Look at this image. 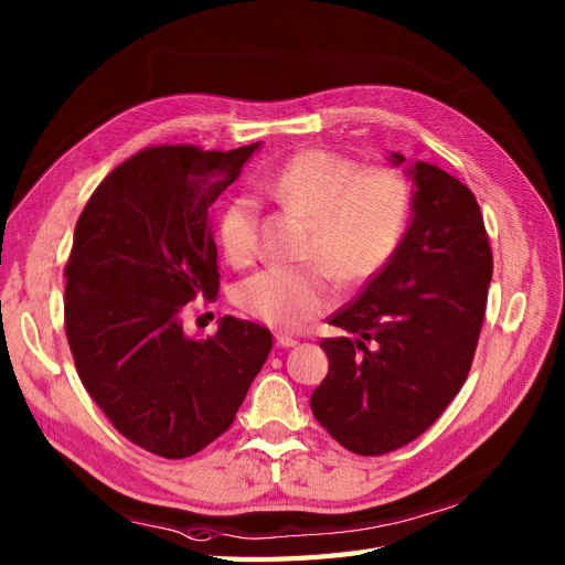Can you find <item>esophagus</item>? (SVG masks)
<instances>
[{
	"label": "esophagus",
	"instance_id": "34e87169",
	"mask_svg": "<svg viewBox=\"0 0 565 565\" xmlns=\"http://www.w3.org/2000/svg\"><path fill=\"white\" fill-rule=\"evenodd\" d=\"M275 342H277V348H281V350H290V348H296V344H298L296 338H290L286 333H277Z\"/></svg>",
	"mask_w": 565,
	"mask_h": 565
}]
</instances>
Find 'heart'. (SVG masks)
Returning <instances> with one entry per match:
<instances>
[{
  "mask_svg": "<svg viewBox=\"0 0 565 565\" xmlns=\"http://www.w3.org/2000/svg\"><path fill=\"white\" fill-rule=\"evenodd\" d=\"M284 206L312 221L305 258L321 263L340 284H361L385 267L408 225V180L390 167L361 169L326 150H305L263 180ZM260 206L250 194L225 204L217 236L234 265L258 253ZM234 302L253 319L298 329L326 312L333 286L321 267H267L244 279Z\"/></svg>",
  "mask_w": 565,
  "mask_h": 565,
  "instance_id": "heart-1",
  "label": "heart"
}]
</instances>
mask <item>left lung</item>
<instances>
[{"label":"left lung","instance_id":"left-lung-1","mask_svg":"<svg viewBox=\"0 0 565 565\" xmlns=\"http://www.w3.org/2000/svg\"><path fill=\"white\" fill-rule=\"evenodd\" d=\"M408 173L417 188L411 225L359 298L329 319L344 335L321 340L329 375L309 402L356 455L411 444L462 390L493 277L477 196L431 163L415 161Z\"/></svg>","mask_w":565,"mask_h":565}]
</instances>
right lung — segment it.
Returning a JSON list of instances; mask_svg holds the SVG:
<instances>
[{
    "label": "right lung",
    "mask_w": 565,
    "mask_h": 565,
    "mask_svg": "<svg viewBox=\"0 0 565 565\" xmlns=\"http://www.w3.org/2000/svg\"><path fill=\"white\" fill-rule=\"evenodd\" d=\"M260 142L230 152L157 145L129 157L86 202L65 265V335L82 385L119 434L180 460L230 429L271 333L223 317L185 335L180 315L215 298L211 204Z\"/></svg>",
    "instance_id": "1"
}]
</instances>
